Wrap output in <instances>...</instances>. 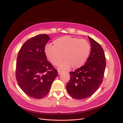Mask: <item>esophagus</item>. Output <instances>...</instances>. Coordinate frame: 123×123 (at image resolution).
Returning <instances> with one entry per match:
<instances>
[{"label": "esophagus", "instance_id": "34e87169", "mask_svg": "<svg viewBox=\"0 0 123 123\" xmlns=\"http://www.w3.org/2000/svg\"><path fill=\"white\" fill-rule=\"evenodd\" d=\"M58 74L59 75H60V74H61L62 73V72L61 71H58Z\"/></svg>", "mask_w": 123, "mask_h": 123}]
</instances>
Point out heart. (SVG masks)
<instances>
[{
    "label": "heart",
    "mask_w": 123,
    "mask_h": 123,
    "mask_svg": "<svg viewBox=\"0 0 123 123\" xmlns=\"http://www.w3.org/2000/svg\"><path fill=\"white\" fill-rule=\"evenodd\" d=\"M54 46L47 45L44 52L47 59L51 64L57 65L64 58L65 60L59 68L67 70L72 66L79 68L85 63L90 52L89 43L86 40L69 36L59 37L53 42Z\"/></svg>",
    "instance_id": "1"
}]
</instances>
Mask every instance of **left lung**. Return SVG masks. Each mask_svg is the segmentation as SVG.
<instances>
[{
  "mask_svg": "<svg viewBox=\"0 0 123 123\" xmlns=\"http://www.w3.org/2000/svg\"><path fill=\"white\" fill-rule=\"evenodd\" d=\"M88 37L91 45L89 57L85 65L69 73L70 80L66 85L68 92L76 99L86 98L96 92L103 82L106 65L102 47Z\"/></svg>",
  "mask_w": 123,
  "mask_h": 123,
  "instance_id": "8db88e82",
  "label": "left lung"
}]
</instances>
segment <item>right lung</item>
Returning a JSON list of instances; mask_svg holds the SVG:
<instances>
[{"mask_svg": "<svg viewBox=\"0 0 123 123\" xmlns=\"http://www.w3.org/2000/svg\"><path fill=\"white\" fill-rule=\"evenodd\" d=\"M50 37L47 34L30 38L21 47L17 58L16 78L28 96L41 99L50 91L58 72L47 61L45 47Z\"/></svg>", "mask_w": 123, "mask_h": 123, "instance_id": "right-lung-1", "label": "right lung"}]
</instances>
